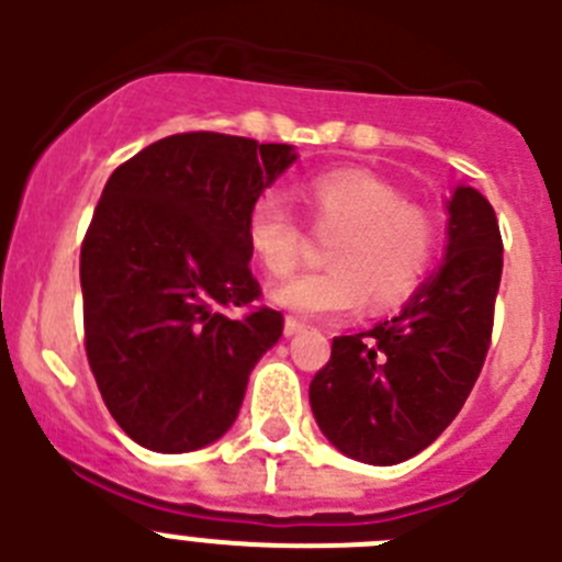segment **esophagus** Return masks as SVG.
<instances>
[{"mask_svg":"<svg viewBox=\"0 0 562 562\" xmlns=\"http://www.w3.org/2000/svg\"><path fill=\"white\" fill-rule=\"evenodd\" d=\"M304 329H306L304 321H297V317H292V315L284 317V335H286V337L297 335V331H304Z\"/></svg>","mask_w":562,"mask_h":562,"instance_id":"esophagus-1","label":"esophagus"}]
</instances>
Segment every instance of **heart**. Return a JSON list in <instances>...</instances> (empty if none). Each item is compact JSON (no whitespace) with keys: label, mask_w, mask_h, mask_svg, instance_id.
<instances>
[{"label":"heart","mask_w":562,"mask_h":562,"mask_svg":"<svg viewBox=\"0 0 562 562\" xmlns=\"http://www.w3.org/2000/svg\"><path fill=\"white\" fill-rule=\"evenodd\" d=\"M306 220L326 241V270L297 276L272 301L306 317L351 312L366 301L391 310L408 301L428 276L436 252V220L394 182L371 171L340 168L301 186ZM247 247L258 267L286 278L306 252V231L276 193H261L247 211Z\"/></svg>","instance_id":"1"}]
</instances>
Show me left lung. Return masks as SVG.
Returning a JSON list of instances; mask_svg holds the SVG:
<instances>
[{"label": "left lung", "instance_id": "obj_1", "mask_svg": "<svg viewBox=\"0 0 562 562\" xmlns=\"http://www.w3.org/2000/svg\"><path fill=\"white\" fill-rule=\"evenodd\" d=\"M441 270L391 321L331 340L310 382L317 425L340 453L400 464L448 428L493 340L504 241L493 205L456 188Z\"/></svg>", "mask_w": 562, "mask_h": 562}]
</instances>
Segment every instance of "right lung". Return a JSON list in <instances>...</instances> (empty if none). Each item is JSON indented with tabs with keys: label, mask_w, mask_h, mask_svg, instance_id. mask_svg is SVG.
<instances>
[{
	"label": "right lung",
	"mask_w": 562,
	"mask_h": 562,
	"mask_svg": "<svg viewBox=\"0 0 562 562\" xmlns=\"http://www.w3.org/2000/svg\"><path fill=\"white\" fill-rule=\"evenodd\" d=\"M292 160L284 143L182 132L109 177L81 245L83 346L109 414L143 448L220 439L284 331L258 306L245 220Z\"/></svg>",
	"instance_id": "1"
}]
</instances>
